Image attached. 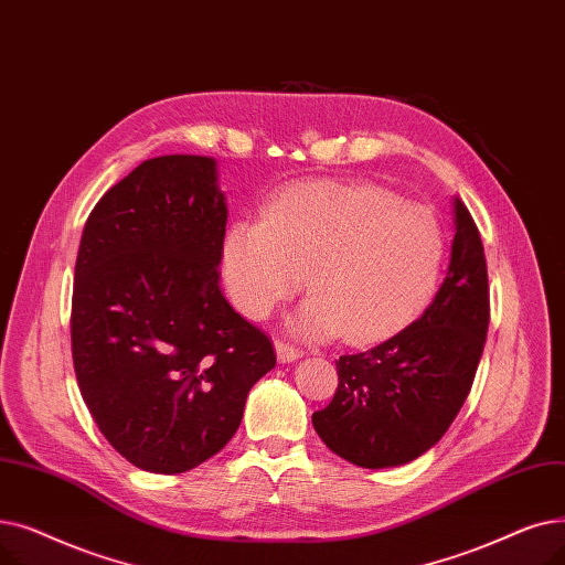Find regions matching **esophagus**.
Segmentation results:
<instances>
[{
  "instance_id": "obj_1",
  "label": "esophagus",
  "mask_w": 565,
  "mask_h": 565,
  "mask_svg": "<svg viewBox=\"0 0 565 565\" xmlns=\"http://www.w3.org/2000/svg\"><path fill=\"white\" fill-rule=\"evenodd\" d=\"M276 354H278L280 363H291V361H297L301 356L299 349L289 344V342H285V340H276Z\"/></svg>"
}]
</instances>
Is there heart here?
Instances as JSON below:
<instances>
[{"label": "heart", "instance_id": "obj_1", "mask_svg": "<svg viewBox=\"0 0 565 565\" xmlns=\"http://www.w3.org/2000/svg\"><path fill=\"white\" fill-rule=\"evenodd\" d=\"M448 250L437 213L365 181H306L230 227L223 274L234 303L271 315L303 285L297 324L312 338L380 342L427 308ZM309 274L306 275L305 271Z\"/></svg>", "mask_w": 565, "mask_h": 565}]
</instances>
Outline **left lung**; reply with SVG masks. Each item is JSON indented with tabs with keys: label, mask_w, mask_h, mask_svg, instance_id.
<instances>
[{
	"label": "left lung",
	"mask_w": 565,
	"mask_h": 565,
	"mask_svg": "<svg viewBox=\"0 0 565 565\" xmlns=\"http://www.w3.org/2000/svg\"><path fill=\"white\" fill-rule=\"evenodd\" d=\"M455 238L444 285L407 329L335 361L338 388L312 414L335 455L365 469L397 467L433 448L462 409L490 324L486 250L455 198Z\"/></svg>",
	"instance_id": "left-lung-1"
}]
</instances>
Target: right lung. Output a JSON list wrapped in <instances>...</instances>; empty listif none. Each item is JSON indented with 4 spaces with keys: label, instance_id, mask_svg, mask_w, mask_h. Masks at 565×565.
<instances>
[{
    "label": "right lung",
    "instance_id": "1",
    "mask_svg": "<svg viewBox=\"0 0 565 565\" xmlns=\"http://www.w3.org/2000/svg\"><path fill=\"white\" fill-rule=\"evenodd\" d=\"M227 225L216 160L158 156L107 191L79 241L71 349L103 437L138 469L183 473L238 429L276 365L218 287Z\"/></svg>",
    "mask_w": 565,
    "mask_h": 565
}]
</instances>
